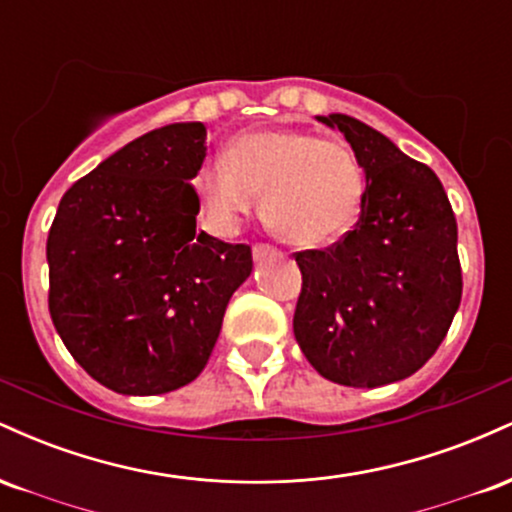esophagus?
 Segmentation results:
<instances>
[{"label": "esophagus", "mask_w": 512, "mask_h": 512, "mask_svg": "<svg viewBox=\"0 0 512 512\" xmlns=\"http://www.w3.org/2000/svg\"><path fill=\"white\" fill-rule=\"evenodd\" d=\"M272 255H276V250L272 248V245H264V243H257L255 248H252V257H255L257 262H262V260H267V257H272Z\"/></svg>", "instance_id": "obj_1"}]
</instances>
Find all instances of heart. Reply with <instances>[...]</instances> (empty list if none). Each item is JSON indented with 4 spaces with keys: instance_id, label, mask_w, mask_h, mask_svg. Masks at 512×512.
I'll list each match as a JSON object with an SVG mask.
<instances>
[{
    "instance_id": "heart-1",
    "label": "heart",
    "mask_w": 512,
    "mask_h": 512,
    "mask_svg": "<svg viewBox=\"0 0 512 512\" xmlns=\"http://www.w3.org/2000/svg\"><path fill=\"white\" fill-rule=\"evenodd\" d=\"M195 190L214 231H236L262 192V216L276 236L296 248H322L356 226L368 175L356 151L339 139L255 129L236 134L226 156L202 163Z\"/></svg>"
}]
</instances>
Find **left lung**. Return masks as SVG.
Here are the masks:
<instances>
[{
  "label": "left lung",
  "mask_w": 512,
  "mask_h": 512,
  "mask_svg": "<svg viewBox=\"0 0 512 512\" xmlns=\"http://www.w3.org/2000/svg\"><path fill=\"white\" fill-rule=\"evenodd\" d=\"M361 158L368 192L354 231L296 252L293 334L322 378L380 387L436 354L462 298L457 221L438 175L349 115L317 117Z\"/></svg>",
  "instance_id": "obj_1"
}]
</instances>
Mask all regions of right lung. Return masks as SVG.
Here are the masks:
<instances>
[{"instance_id":"1","label":"right lung","mask_w":512,"mask_h":512,"mask_svg":"<svg viewBox=\"0 0 512 512\" xmlns=\"http://www.w3.org/2000/svg\"><path fill=\"white\" fill-rule=\"evenodd\" d=\"M207 127L175 122L134 139L76 180L48 236L50 317L74 361L120 395H163L207 366L245 243L197 231L192 178Z\"/></svg>"}]
</instances>
